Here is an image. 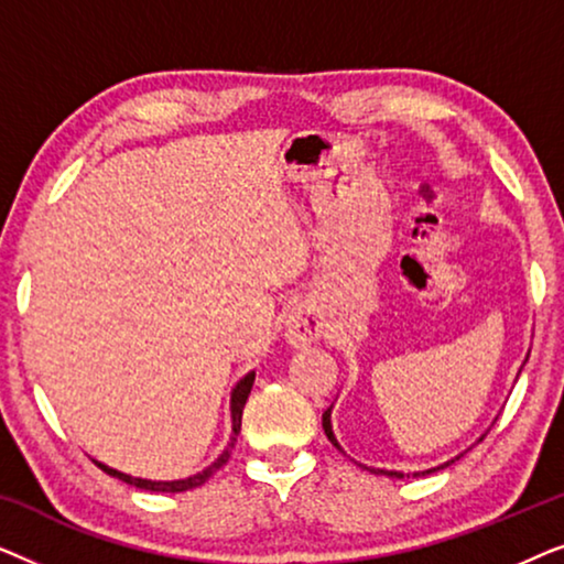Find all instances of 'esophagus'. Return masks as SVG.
I'll list each match as a JSON object with an SVG mask.
<instances>
[{"instance_id":"esophagus-1","label":"esophagus","mask_w":564,"mask_h":564,"mask_svg":"<svg viewBox=\"0 0 564 564\" xmlns=\"http://www.w3.org/2000/svg\"><path fill=\"white\" fill-rule=\"evenodd\" d=\"M284 328H288V334L284 336H288L290 346H295V349H305V346L321 341L323 336L321 318L305 305L295 307V311L288 315V326Z\"/></svg>"}]
</instances>
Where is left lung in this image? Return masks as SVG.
<instances>
[{
  "label": "left lung",
  "instance_id": "1",
  "mask_svg": "<svg viewBox=\"0 0 564 564\" xmlns=\"http://www.w3.org/2000/svg\"><path fill=\"white\" fill-rule=\"evenodd\" d=\"M527 359H529V357H527ZM323 431H326L328 442L334 444V446H338L336 436H334V429H330V408H328L326 413H323ZM480 442H482V438H480ZM338 449H341V446H338ZM459 457H462V454H459ZM459 457H454V459H459ZM454 459H452V462H454ZM452 462H446V465H438V467H434V469H444V467H449ZM434 469H426V473H415V477H421V475H431V473H434ZM372 473H377V475H390V477H405L403 473H384V469H372Z\"/></svg>",
  "mask_w": 564,
  "mask_h": 564
}]
</instances>
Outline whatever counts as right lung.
<instances>
[{
  "label": "right lung",
  "instance_id": "right-lung-1",
  "mask_svg": "<svg viewBox=\"0 0 564 564\" xmlns=\"http://www.w3.org/2000/svg\"><path fill=\"white\" fill-rule=\"evenodd\" d=\"M251 384H253V372L246 375L243 380L236 384L234 392H230V421H234V436H230V442H228L226 449H223L220 457L215 459L210 467H205L203 473L192 475V477H187V480H172V482H161V480H159V482H156V480H141V477H130V475H126V473H118V469L107 467V465H102V462H95V465H97L99 469H102V473L118 477V480L128 482V485H135V488H141V490H153V492H184V490L199 488V485L210 480V477H213L215 473H218V469L228 462L230 449H234V444H236L238 431H241V415H243L246 400H249Z\"/></svg>",
  "mask_w": 564,
  "mask_h": 564
}]
</instances>
